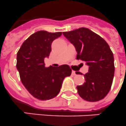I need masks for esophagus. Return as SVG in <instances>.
Returning <instances> with one entry per match:
<instances>
[{
	"label": "esophagus",
	"mask_w": 126,
	"mask_h": 126,
	"mask_svg": "<svg viewBox=\"0 0 126 126\" xmlns=\"http://www.w3.org/2000/svg\"><path fill=\"white\" fill-rule=\"evenodd\" d=\"M72 74L73 76H75V75H76V71H74V70H72Z\"/></svg>",
	"instance_id": "obj_1"
}]
</instances>
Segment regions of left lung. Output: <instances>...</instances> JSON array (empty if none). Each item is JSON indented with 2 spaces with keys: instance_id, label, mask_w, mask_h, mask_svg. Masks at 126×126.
Returning <instances> with one entry per match:
<instances>
[{
  "instance_id": "1",
  "label": "left lung",
  "mask_w": 126,
  "mask_h": 126,
  "mask_svg": "<svg viewBox=\"0 0 126 126\" xmlns=\"http://www.w3.org/2000/svg\"><path fill=\"white\" fill-rule=\"evenodd\" d=\"M77 51V60L89 66L85 82L77 86L79 96L89 102L104 99L110 90L115 72L113 54L104 39L89 29L81 27L63 32ZM77 74H83L76 72Z\"/></svg>"
}]
</instances>
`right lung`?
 I'll use <instances>...</instances> for the list:
<instances>
[{
  "mask_svg": "<svg viewBox=\"0 0 126 126\" xmlns=\"http://www.w3.org/2000/svg\"><path fill=\"white\" fill-rule=\"evenodd\" d=\"M61 34L37 31L22 43L17 52L16 68L22 84L39 100H49L56 97L64 79L71 75L72 70L68 65L45 66L44 60L50 55L52 43Z\"/></svg>",
  "mask_w": 126,
  "mask_h": 126,
  "instance_id": "obj_1",
  "label": "right lung"
}]
</instances>
